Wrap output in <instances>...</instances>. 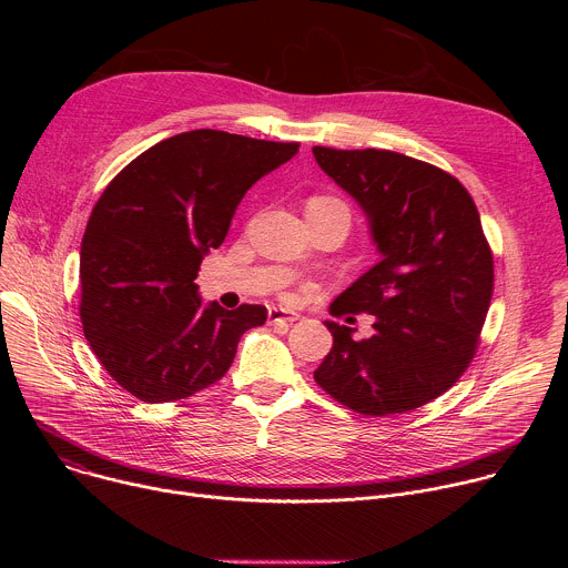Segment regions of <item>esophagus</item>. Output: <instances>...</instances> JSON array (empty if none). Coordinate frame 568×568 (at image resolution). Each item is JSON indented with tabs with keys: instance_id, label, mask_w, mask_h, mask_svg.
Here are the masks:
<instances>
[{
	"instance_id": "1",
	"label": "esophagus",
	"mask_w": 568,
	"mask_h": 568,
	"mask_svg": "<svg viewBox=\"0 0 568 568\" xmlns=\"http://www.w3.org/2000/svg\"><path fill=\"white\" fill-rule=\"evenodd\" d=\"M298 321V314L296 312H290V310H283V307H272L270 310V323H294Z\"/></svg>"
}]
</instances>
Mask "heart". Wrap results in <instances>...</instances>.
Returning a JSON list of instances; mask_svg holds the SVG:
<instances>
[{
	"label": "heart",
	"instance_id": "b5f03b06",
	"mask_svg": "<svg viewBox=\"0 0 568 568\" xmlns=\"http://www.w3.org/2000/svg\"><path fill=\"white\" fill-rule=\"evenodd\" d=\"M321 200H328V197H321ZM335 202H337V200H335Z\"/></svg>",
	"mask_w": 568,
	"mask_h": 568
}]
</instances>
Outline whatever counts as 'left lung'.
I'll return each mask as SVG.
<instances>
[{
  "label": "left lung",
  "instance_id": "left-lung-1",
  "mask_svg": "<svg viewBox=\"0 0 568 568\" xmlns=\"http://www.w3.org/2000/svg\"><path fill=\"white\" fill-rule=\"evenodd\" d=\"M316 164L366 213L379 263L335 303L375 316V333L326 321L333 348L316 384L364 416L414 412L469 366L495 265L471 195L449 173L390 150L312 148Z\"/></svg>",
  "mask_w": 568,
  "mask_h": 568
}]
</instances>
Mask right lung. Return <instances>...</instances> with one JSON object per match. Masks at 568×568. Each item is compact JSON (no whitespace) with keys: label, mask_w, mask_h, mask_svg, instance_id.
Returning <instances> with one entry per match:
<instances>
[{"label":"right lung","mask_w":568,"mask_h":568,"mask_svg":"<svg viewBox=\"0 0 568 568\" xmlns=\"http://www.w3.org/2000/svg\"><path fill=\"white\" fill-rule=\"evenodd\" d=\"M298 143L191 130L141 152L108 184L80 245V321L105 371L134 397H191L231 366L265 305H204L202 258L245 193Z\"/></svg>","instance_id":"1"}]
</instances>
